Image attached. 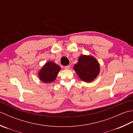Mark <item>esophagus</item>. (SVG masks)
Returning a JSON list of instances; mask_svg holds the SVG:
<instances>
[{"label":"esophagus","mask_w":133,"mask_h":133,"mask_svg":"<svg viewBox=\"0 0 133 133\" xmlns=\"http://www.w3.org/2000/svg\"><path fill=\"white\" fill-rule=\"evenodd\" d=\"M70 66H69V65H68V66H64V69L69 70L70 69Z\"/></svg>","instance_id":"34e87169"}]
</instances>
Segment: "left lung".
<instances>
[{"label": "left lung", "mask_w": 133, "mask_h": 133, "mask_svg": "<svg viewBox=\"0 0 133 133\" xmlns=\"http://www.w3.org/2000/svg\"><path fill=\"white\" fill-rule=\"evenodd\" d=\"M74 69L82 81L90 82L97 77L99 73V64L91 56L81 55Z\"/></svg>", "instance_id": "left-lung-1"}]
</instances>
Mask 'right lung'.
Masks as SVG:
<instances>
[{"label": "right lung", "mask_w": 133, "mask_h": 133, "mask_svg": "<svg viewBox=\"0 0 133 133\" xmlns=\"http://www.w3.org/2000/svg\"><path fill=\"white\" fill-rule=\"evenodd\" d=\"M61 67L54 62L49 61L45 64L39 72V77L44 83H51L55 81Z\"/></svg>", "instance_id": "obj_1"}]
</instances>
